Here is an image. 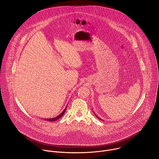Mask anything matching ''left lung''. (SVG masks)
Masks as SVG:
<instances>
[{"instance_id":"obj_1","label":"left lung","mask_w":159,"mask_h":159,"mask_svg":"<svg viewBox=\"0 0 159 159\" xmlns=\"http://www.w3.org/2000/svg\"><path fill=\"white\" fill-rule=\"evenodd\" d=\"M95 116H97V115H96V114H95ZM98 117V119H100V120H102V119H100V118H99V117Z\"/></svg>"}]
</instances>
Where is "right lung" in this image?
<instances>
[{"mask_svg": "<svg viewBox=\"0 0 159 159\" xmlns=\"http://www.w3.org/2000/svg\"><path fill=\"white\" fill-rule=\"evenodd\" d=\"M67 105L66 106V108L64 109V110L59 115H58L57 117H54V118H51V119H44L45 120H48V121H55V120H57V119H59V118H61L62 116H63V114H64L65 113V111H66V109H67Z\"/></svg>", "mask_w": 159, "mask_h": 159, "instance_id": "right-lung-1", "label": "right lung"}]
</instances>
